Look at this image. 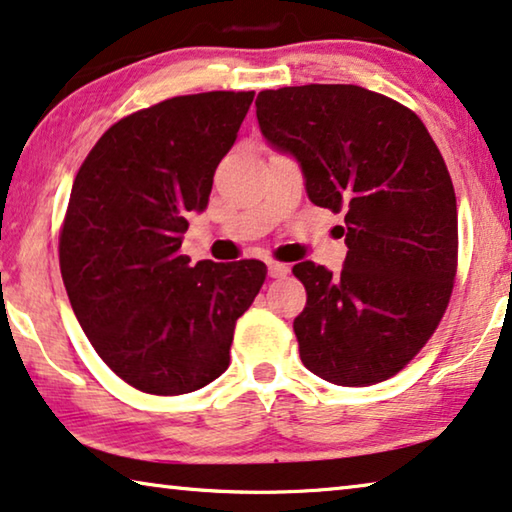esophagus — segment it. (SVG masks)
Instances as JSON below:
<instances>
[{
    "instance_id": "obj_1",
    "label": "esophagus",
    "mask_w": 512,
    "mask_h": 512,
    "mask_svg": "<svg viewBox=\"0 0 512 512\" xmlns=\"http://www.w3.org/2000/svg\"><path fill=\"white\" fill-rule=\"evenodd\" d=\"M269 276L271 278H285L289 273V266L287 264H280V262H269Z\"/></svg>"
}]
</instances>
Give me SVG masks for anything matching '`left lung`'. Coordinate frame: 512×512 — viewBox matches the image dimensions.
Listing matches in <instances>:
<instances>
[{"label":"left lung","mask_w":512,"mask_h":512,"mask_svg":"<svg viewBox=\"0 0 512 512\" xmlns=\"http://www.w3.org/2000/svg\"><path fill=\"white\" fill-rule=\"evenodd\" d=\"M255 108L310 202L345 211L342 271L294 264L308 292L294 319L301 361L331 384H379L421 352L451 299L457 204L444 158L414 112L356 85L266 89Z\"/></svg>","instance_id":"8db88e82"}]
</instances>
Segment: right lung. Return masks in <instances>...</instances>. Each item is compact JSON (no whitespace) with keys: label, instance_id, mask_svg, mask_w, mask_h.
I'll return each instance as SVG.
<instances>
[{"label":"right lung","instance_id":"1","mask_svg":"<svg viewBox=\"0 0 512 512\" xmlns=\"http://www.w3.org/2000/svg\"><path fill=\"white\" fill-rule=\"evenodd\" d=\"M255 91L177 96L103 133L59 236L68 301L96 354L137 391L183 395L230 365L234 324L264 285L257 259L190 266L181 241Z\"/></svg>","mask_w":512,"mask_h":512}]
</instances>
